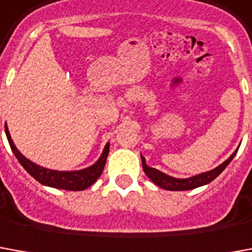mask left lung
Masks as SVG:
<instances>
[{"label": "left lung", "mask_w": 252, "mask_h": 252, "mask_svg": "<svg viewBox=\"0 0 252 252\" xmlns=\"http://www.w3.org/2000/svg\"><path fill=\"white\" fill-rule=\"evenodd\" d=\"M237 150L232 154V156L222 162L220 166H217L213 170H209V172H205V173H200V175L192 176L189 179H176V177H172V176H168L162 173L161 170H158L156 168H150L147 163H146V159H144L143 156L142 157V165H143L144 173L147 175V177L150 179L154 184H157L158 187L163 188V189H168V191H187V189H193V188H198L200 186H205V184H209L210 181H213L218 175H221V172L224 170L229 162L233 159V157L236 156Z\"/></svg>", "instance_id": "8db88e82"}]
</instances>
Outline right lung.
I'll use <instances>...</instances> for the list:
<instances>
[{
  "label": "right lung",
  "instance_id": "add662e5",
  "mask_svg": "<svg viewBox=\"0 0 252 252\" xmlns=\"http://www.w3.org/2000/svg\"><path fill=\"white\" fill-rule=\"evenodd\" d=\"M5 133L10 144V149L17 158V161L22 163V166L27 170L30 175L34 177L35 180L39 181L40 184L47 187L60 188V189H68V191H83L90 186H93L96 179L101 176L106 163V158L109 154V143H106L102 156L94 165L82 170H73V172H60V170H52V169L42 168L36 163L31 162L28 158L23 156L20 151L16 149L13 140L10 138V133L8 131V126L5 124Z\"/></svg>",
  "mask_w": 252,
  "mask_h": 252
}]
</instances>
